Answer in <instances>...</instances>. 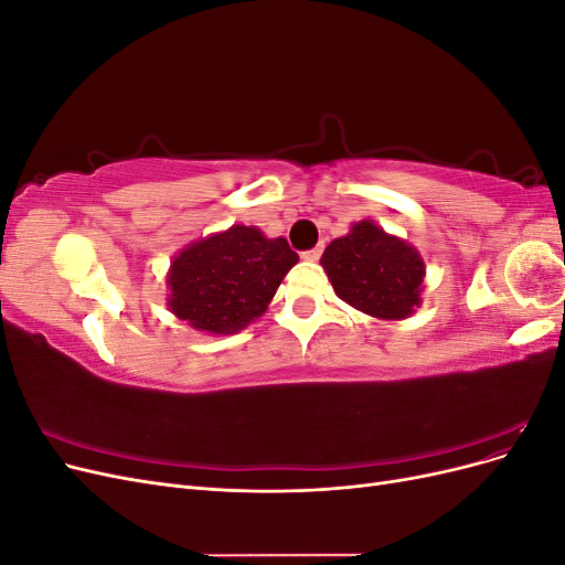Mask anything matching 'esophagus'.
<instances>
[{
  "instance_id": "34e87169",
  "label": "esophagus",
  "mask_w": 565,
  "mask_h": 565,
  "mask_svg": "<svg viewBox=\"0 0 565 565\" xmlns=\"http://www.w3.org/2000/svg\"><path fill=\"white\" fill-rule=\"evenodd\" d=\"M320 254H322V245H318V247H313V249H309V252H303L301 259H306V262H318Z\"/></svg>"
}]
</instances>
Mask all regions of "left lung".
<instances>
[{
    "mask_svg": "<svg viewBox=\"0 0 565 565\" xmlns=\"http://www.w3.org/2000/svg\"><path fill=\"white\" fill-rule=\"evenodd\" d=\"M320 266L334 295L372 318L405 320L422 306V254L370 218L355 221L347 235L334 237Z\"/></svg>",
    "mask_w": 565,
    "mask_h": 565,
    "instance_id": "obj_1",
    "label": "left lung"
}]
</instances>
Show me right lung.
I'll use <instances>...</instances> for the list:
<instances>
[{"instance_id": "1", "label": "right lung", "mask_w": 565, "mask_h": 565, "mask_svg": "<svg viewBox=\"0 0 565 565\" xmlns=\"http://www.w3.org/2000/svg\"><path fill=\"white\" fill-rule=\"evenodd\" d=\"M297 262L285 237L233 224L174 254L167 270V306L193 330L235 334L266 313Z\"/></svg>"}]
</instances>
